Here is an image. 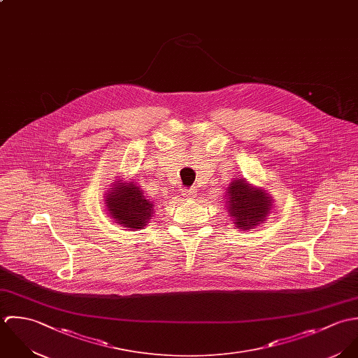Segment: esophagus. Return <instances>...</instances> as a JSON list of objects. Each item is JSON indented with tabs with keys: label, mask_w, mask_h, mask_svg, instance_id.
Masks as SVG:
<instances>
[{
	"label": "esophagus",
	"mask_w": 358,
	"mask_h": 358,
	"mask_svg": "<svg viewBox=\"0 0 358 358\" xmlns=\"http://www.w3.org/2000/svg\"><path fill=\"white\" fill-rule=\"evenodd\" d=\"M196 194H198V191L195 189V188H189V189H182V196H184V199H194V198H196Z\"/></svg>",
	"instance_id": "34e87169"
}]
</instances>
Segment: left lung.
Segmentation results:
<instances>
[{
  "label": "left lung",
  "instance_id": "8db88e82",
  "mask_svg": "<svg viewBox=\"0 0 358 358\" xmlns=\"http://www.w3.org/2000/svg\"><path fill=\"white\" fill-rule=\"evenodd\" d=\"M225 209L239 229H253L273 210V198L263 187L250 184L246 178H235L225 189Z\"/></svg>",
  "mask_w": 358,
  "mask_h": 358
}]
</instances>
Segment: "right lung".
<instances>
[{
  "label": "right lung",
  "instance_id": "add662e5",
  "mask_svg": "<svg viewBox=\"0 0 358 358\" xmlns=\"http://www.w3.org/2000/svg\"><path fill=\"white\" fill-rule=\"evenodd\" d=\"M105 206L116 224L130 231L143 229L155 213V205L143 195L141 187L122 176L106 189Z\"/></svg>",
  "mask_w": 358,
  "mask_h": 358
}]
</instances>
